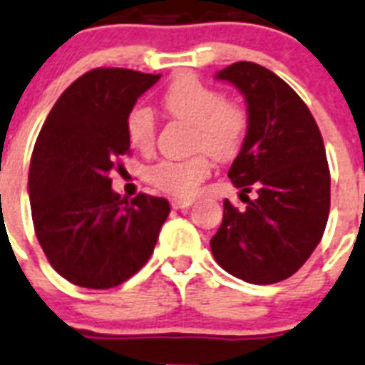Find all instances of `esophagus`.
<instances>
[{
  "label": "esophagus",
  "mask_w": 365,
  "mask_h": 365,
  "mask_svg": "<svg viewBox=\"0 0 365 365\" xmlns=\"http://www.w3.org/2000/svg\"><path fill=\"white\" fill-rule=\"evenodd\" d=\"M170 205H171V208H175V210H179V208H188L190 205H194V199L192 197H171Z\"/></svg>",
  "instance_id": "obj_1"
}]
</instances>
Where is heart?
<instances>
[{"mask_svg":"<svg viewBox=\"0 0 365 365\" xmlns=\"http://www.w3.org/2000/svg\"><path fill=\"white\" fill-rule=\"evenodd\" d=\"M168 114L192 123V148L199 149L182 160L164 158L148 170L149 185L170 195H192L212 170L208 153L217 160H230L240 153L249 130V114L240 103L195 76H179L162 93ZM127 138L133 149L151 151L157 135L155 114L136 107L127 116Z\"/></svg>","mask_w":365,"mask_h":365,"instance_id":"obj_1","label":"heart"}]
</instances>
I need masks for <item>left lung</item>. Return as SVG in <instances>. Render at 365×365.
Wrapping results in <instances>:
<instances>
[{"instance_id": "left-lung-1", "label": "left lung", "mask_w": 365, "mask_h": 365, "mask_svg": "<svg viewBox=\"0 0 365 365\" xmlns=\"http://www.w3.org/2000/svg\"><path fill=\"white\" fill-rule=\"evenodd\" d=\"M242 92L249 130L229 170L247 207L223 201V221L210 249L227 273L251 284L294 275L325 232L331 173L322 133L308 107L284 81L255 62H235L216 73Z\"/></svg>"}]
</instances>
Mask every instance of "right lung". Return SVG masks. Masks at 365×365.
I'll return each mask as SVG.
<instances>
[{"instance_id": "add662e5", "label": "right lung", "mask_w": 365, "mask_h": 365, "mask_svg": "<svg viewBox=\"0 0 365 365\" xmlns=\"http://www.w3.org/2000/svg\"><path fill=\"white\" fill-rule=\"evenodd\" d=\"M160 76L98 68L73 81L43 121L29 168L34 232L71 284L107 289L151 257L170 214L164 197H121L110 173L129 153L127 116Z\"/></svg>"}]
</instances>
